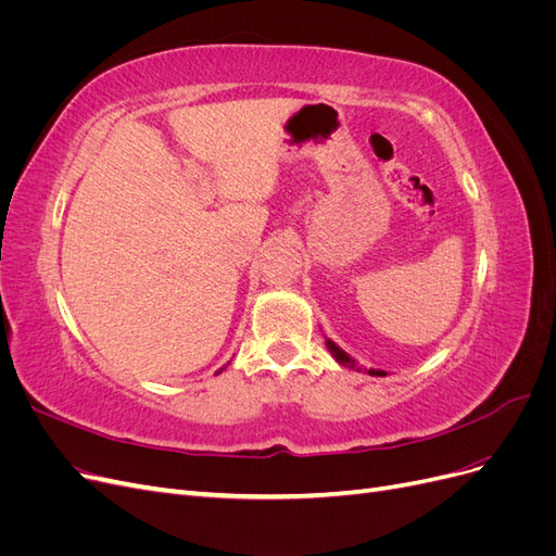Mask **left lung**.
<instances>
[{"mask_svg":"<svg viewBox=\"0 0 556 556\" xmlns=\"http://www.w3.org/2000/svg\"><path fill=\"white\" fill-rule=\"evenodd\" d=\"M325 343H327V350L331 352V357L339 362L341 366H348V368H357V371H364V374H368V376H387V371H382V368H364V366H359V362L352 357V355H348V352L341 348V345H336L331 339H327L325 336Z\"/></svg>","mask_w":556,"mask_h":556,"instance_id":"8db88e82","label":"left lung"}]
</instances>
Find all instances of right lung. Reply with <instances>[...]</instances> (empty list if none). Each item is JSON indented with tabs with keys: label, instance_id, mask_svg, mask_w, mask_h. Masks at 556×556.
<instances>
[{
	"label": "right lung",
	"instance_id": "right-lung-1",
	"mask_svg": "<svg viewBox=\"0 0 556 556\" xmlns=\"http://www.w3.org/2000/svg\"><path fill=\"white\" fill-rule=\"evenodd\" d=\"M225 368V366H223ZM223 368H220V371H217V374H223Z\"/></svg>",
	"mask_w": 556,
	"mask_h": 556
}]
</instances>
